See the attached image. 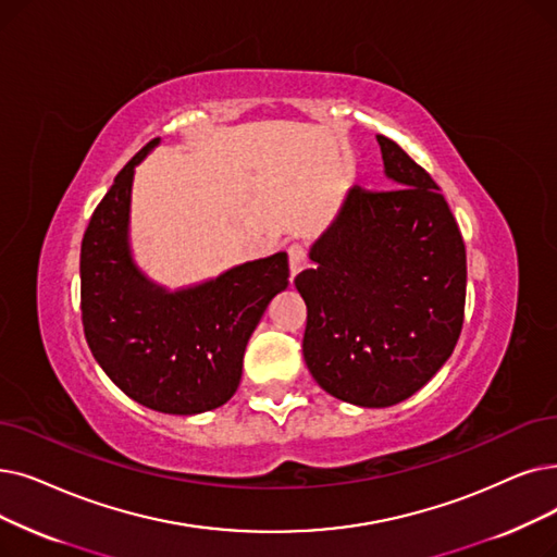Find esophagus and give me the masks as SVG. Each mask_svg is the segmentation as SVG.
Segmentation results:
<instances>
[{
  "label": "esophagus",
  "mask_w": 557,
  "mask_h": 557,
  "mask_svg": "<svg viewBox=\"0 0 557 557\" xmlns=\"http://www.w3.org/2000/svg\"><path fill=\"white\" fill-rule=\"evenodd\" d=\"M307 265V252L302 246L288 248V269H292V277H296Z\"/></svg>",
  "instance_id": "esophagus-1"
}]
</instances>
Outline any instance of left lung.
<instances>
[{
  "label": "left lung",
  "instance_id": "left-lung-1",
  "mask_svg": "<svg viewBox=\"0 0 557 557\" xmlns=\"http://www.w3.org/2000/svg\"><path fill=\"white\" fill-rule=\"evenodd\" d=\"M394 190H346L296 277L307 305L305 364L330 396L392 407L414 396L462 332L467 252L440 186L377 136Z\"/></svg>",
  "mask_w": 557,
  "mask_h": 557
}]
</instances>
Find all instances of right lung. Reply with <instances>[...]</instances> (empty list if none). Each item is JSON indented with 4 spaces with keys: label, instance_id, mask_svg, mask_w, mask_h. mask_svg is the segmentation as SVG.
I'll use <instances>...</instances> for the list:
<instances>
[{
    "label": "right lung",
    "instance_id": "right-lung-1",
    "mask_svg": "<svg viewBox=\"0 0 557 557\" xmlns=\"http://www.w3.org/2000/svg\"><path fill=\"white\" fill-rule=\"evenodd\" d=\"M159 143L117 173L88 223L82 321L92 357L117 389L154 412L193 417L236 394L250 336L288 286V259L275 252L175 292L145 273L132 250V186L136 165Z\"/></svg>",
    "mask_w": 557,
    "mask_h": 557
}]
</instances>
